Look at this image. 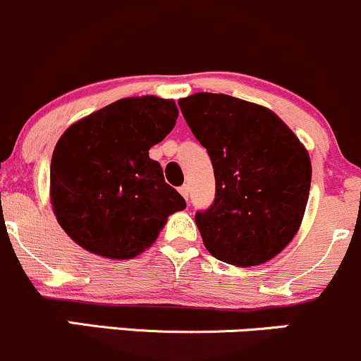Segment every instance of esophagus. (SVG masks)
<instances>
[{
    "instance_id": "obj_1",
    "label": "esophagus",
    "mask_w": 361,
    "mask_h": 361,
    "mask_svg": "<svg viewBox=\"0 0 361 361\" xmlns=\"http://www.w3.org/2000/svg\"><path fill=\"white\" fill-rule=\"evenodd\" d=\"M178 192L181 193V197H183L185 200H188V185H181V187L178 188Z\"/></svg>"
}]
</instances>
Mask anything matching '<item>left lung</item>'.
<instances>
[{
    "instance_id": "obj_1",
    "label": "left lung",
    "mask_w": 361,
    "mask_h": 361,
    "mask_svg": "<svg viewBox=\"0 0 361 361\" xmlns=\"http://www.w3.org/2000/svg\"><path fill=\"white\" fill-rule=\"evenodd\" d=\"M178 104L216 178V199L195 214L205 248L238 267L267 262L302 224L312 181L308 152L281 118L253 102L199 92Z\"/></svg>"
}]
</instances>
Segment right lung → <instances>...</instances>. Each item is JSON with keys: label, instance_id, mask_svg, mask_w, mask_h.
Segmentation results:
<instances>
[{"label": "right lung", "instance_id": "obj_1", "mask_svg": "<svg viewBox=\"0 0 361 361\" xmlns=\"http://www.w3.org/2000/svg\"><path fill=\"white\" fill-rule=\"evenodd\" d=\"M171 99H120L71 125L51 159V204L85 250L132 259L156 241L185 199L164 181L149 149L176 125Z\"/></svg>", "mask_w": 361, "mask_h": 361}]
</instances>
